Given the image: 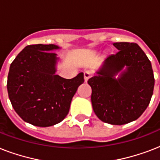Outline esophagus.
I'll list each match as a JSON object with an SVG mask.
<instances>
[{
	"label": "esophagus",
	"mask_w": 160,
	"mask_h": 160,
	"mask_svg": "<svg viewBox=\"0 0 160 160\" xmlns=\"http://www.w3.org/2000/svg\"><path fill=\"white\" fill-rule=\"evenodd\" d=\"M92 72H90V71H85V72L84 73V78H85V82H87L88 80H89L90 77H92Z\"/></svg>",
	"instance_id": "1"
}]
</instances>
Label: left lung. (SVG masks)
Listing matches in <instances>:
<instances>
[{"mask_svg":"<svg viewBox=\"0 0 160 160\" xmlns=\"http://www.w3.org/2000/svg\"><path fill=\"white\" fill-rule=\"evenodd\" d=\"M119 51L107 58L97 76L88 84L92 89L91 102L95 114L108 124L134 121L149 105L154 87L150 60L136 43H114ZM124 66L126 72L115 80L113 76Z\"/></svg>","mask_w":160,"mask_h":160,"instance_id":"left-lung-1","label":"left lung"}]
</instances>
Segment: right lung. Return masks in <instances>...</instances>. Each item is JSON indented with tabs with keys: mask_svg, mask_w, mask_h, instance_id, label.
<instances>
[{
	"mask_svg": "<svg viewBox=\"0 0 160 160\" xmlns=\"http://www.w3.org/2000/svg\"><path fill=\"white\" fill-rule=\"evenodd\" d=\"M55 45H30L10 66L7 91L12 107L26 122L40 127L62 121L84 75L68 80L55 75Z\"/></svg>",
	"mask_w": 160,
	"mask_h": 160,
	"instance_id": "add662e5",
	"label": "right lung"
}]
</instances>
